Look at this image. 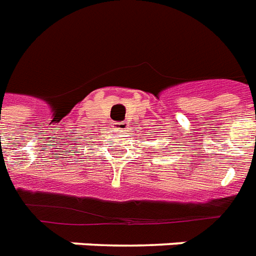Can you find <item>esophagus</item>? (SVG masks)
I'll return each instance as SVG.
<instances>
[{"instance_id":"1","label":"esophagus","mask_w":256,"mask_h":256,"mask_svg":"<svg viewBox=\"0 0 256 256\" xmlns=\"http://www.w3.org/2000/svg\"><path fill=\"white\" fill-rule=\"evenodd\" d=\"M115 128L118 130H128V124L124 122H115Z\"/></svg>"}]
</instances>
